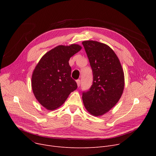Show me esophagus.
Listing matches in <instances>:
<instances>
[{"mask_svg": "<svg viewBox=\"0 0 156 156\" xmlns=\"http://www.w3.org/2000/svg\"><path fill=\"white\" fill-rule=\"evenodd\" d=\"M76 81V83H77L78 87H80V80H77Z\"/></svg>", "mask_w": 156, "mask_h": 156, "instance_id": "esophagus-1", "label": "esophagus"}]
</instances>
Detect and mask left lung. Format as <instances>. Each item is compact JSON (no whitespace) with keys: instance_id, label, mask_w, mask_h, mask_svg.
<instances>
[{"instance_id":"1","label":"left lung","mask_w":156,"mask_h":156,"mask_svg":"<svg viewBox=\"0 0 156 156\" xmlns=\"http://www.w3.org/2000/svg\"><path fill=\"white\" fill-rule=\"evenodd\" d=\"M93 73V82L82 93L86 109L95 116L108 112L121 98L124 73L118 57L108 45L97 41L82 42Z\"/></svg>"}]
</instances>
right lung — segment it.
<instances>
[{
    "instance_id": "1",
    "label": "right lung",
    "mask_w": 156,
    "mask_h": 156,
    "mask_svg": "<svg viewBox=\"0 0 156 156\" xmlns=\"http://www.w3.org/2000/svg\"><path fill=\"white\" fill-rule=\"evenodd\" d=\"M81 49L77 44L59 45L47 52L37 65L31 77L32 90L46 109L58 108L77 88L76 82L71 76L69 60Z\"/></svg>"
}]
</instances>
